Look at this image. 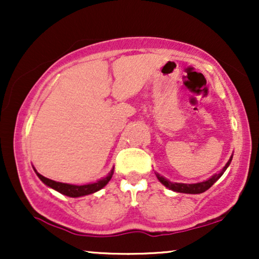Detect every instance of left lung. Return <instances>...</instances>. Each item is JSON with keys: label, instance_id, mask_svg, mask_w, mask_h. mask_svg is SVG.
Wrapping results in <instances>:
<instances>
[{"label": "left lung", "instance_id": "1", "mask_svg": "<svg viewBox=\"0 0 259 259\" xmlns=\"http://www.w3.org/2000/svg\"><path fill=\"white\" fill-rule=\"evenodd\" d=\"M231 159H233V157H230V159H229V162L225 164V167L223 168V170L221 171V173L214 175V177H212L209 180L203 181V183H198V184H177L175 183L174 184V183H170V181H168L167 179H164V178L160 177V175H158V174H157V178H158V180L163 184V185L167 186L168 189L173 190V191L183 192V194H202V192L207 191V190L209 189V187L212 186L213 184H214L215 181L222 177L223 173L227 170L229 164H230Z\"/></svg>", "mask_w": 259, "mask_h": 259}]
</instances>
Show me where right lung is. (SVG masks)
<instances>
[{"instance_id": "obj_1", "label": "right lung", "mask_w": 259, "mask_h": 259, "mask_svg": "<svg viewBox=\"0 0 259 259\" xmlns=\"http://www.w3.org/2000/svg\"><path fill=\"white\" fill-rule=\"evenodd\" d=\"M113 170H114V169H112L111 173H109L108 177H106L105 179L97 181V183H95V184H89V185H80V186L70 185V184L58 183V181L47 179V178H45L41 174H38L37 171H36V174L44 184H46L47 186L55 189L56 191L61 192V194H63L65 196H69V197H80V196L94 194V192L99 191V190L102 189V187H105L107 184H108V181L112 179Z\"/></svg>"}]
</instances>
